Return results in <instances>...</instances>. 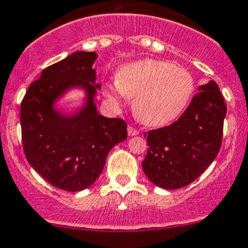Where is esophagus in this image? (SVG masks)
<instances>
[{
    "label": "esophagus",
    "mask_w": 248,
    "mask_h": 248,
    "mask_svg": "<svg viewBox=\"0 0 248 248\" xmlns=\"http://www.w3.org/2000/svg\"><path fill=\"white\" fill-rule=\"evenodd\" d=\"M138 134H139V131H138V129H135L134 127H132V126L128 127V135H129V137H133V135H138Z\"/></svg>",
    "instance_id": "34e87169"
}]
</instances>
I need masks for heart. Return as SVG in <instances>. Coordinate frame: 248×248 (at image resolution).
Returning <instances> with one entry per match:
<instances>
[{
  "label": "heart",
  "instance_id": "b5f03b06",
  "mask_svg": "<svg viewBox=\"0 0 248 248\" xmlns=\"http://www.w3.org/2000/svg\"><path fill=\"white\" fill-rule=\"evenodd\" d=\"M195 80L186 69L170 62L141 59L124 65L116 83L107 84L104 93L114 104L134 98L133 110L142 124L163 126L177 119L186 108Z\"/></svg>",
  "mask_w": 248,
  "mask_h": 248
}]
</instances>
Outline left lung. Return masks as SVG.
<instances>
[{
  "instance_id": "left-lung-1",
  "label": "left lung",
  "mask_w": 248,
  "mask_h": 248,
  "mask_svg": "<svg viewBox=\"0 0 248 248\" xmlns=\"http://www.w3.org/2000/svg\"><path fill=\"white\" fill-rule=\"evenodd\" d=\"M199 90L177 121L145 133L148 148L142 169L157 186L169 190L186 186L220 151L227 106L214 80Z\"/></svg>"
}]
</instances>
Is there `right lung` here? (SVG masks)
<instances>
[{"label": "right lung", "instance_id": "1", "mask_svg": "<svg viewBox=\"0 0 248 248\" xmlns=\"http://www.w3.org/2000/svg\"><path fill=\"white\" fill-rule=\"evenodd\" d=\"M97 54L77 51L43 70L28 88L20 109L23 152L28 163L51 186L80 191L97 179L109 151L127 139L122 119L97 113L93 69ZM72 87L87 93L85 107L72 116L54 109V102Z\"/></svg>", "mask_w": 248, "mask_h": 248}]
</instances>
